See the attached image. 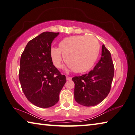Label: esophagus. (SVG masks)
I'll return each mask as SVG.
<instances>
[{
    "instance_id": "esophagus-1",
    "label": "esophagus",
    "mask_w": 135,
    "mask_h": 135,
    "mask_svg": "<svg viewBox=\"0 0 135 135\" xmlns=\"http://www.w3.org/2000/svg\"><path fill=\"white\" fill-rule=\"evenodd\" d=\"M66 80H70L72 79V78L70 77V76H66Z\"/></svg>"
}]
</instances>
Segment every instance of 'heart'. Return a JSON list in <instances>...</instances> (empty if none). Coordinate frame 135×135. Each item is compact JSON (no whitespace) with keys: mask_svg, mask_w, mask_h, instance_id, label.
Wrapping results in <instances>:
<instances>
[{"mask_svg":"<svg viewBox=\"0 0 135 135\" xmlns=\"http://www.w3.org/2000/svg\"><path fill=\"white\" fill-rule=\"evenodd\" d=\"M100 45L92 36L66 37L59 43V48L51 47L50 55L56 68H61L64 56L65 61L75 73H83L90 69L98 57Z\"/></svg>","mask_w":135,"mask_h":135,"instance_id":"obj_1","label":"heart"}]
</instances>
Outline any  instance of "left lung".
Listing matches in <instances>:
<instances>
[{
	"mask_svg": "<svg viewBox=\"0 0 135 135\" xmlns=\"http://www.w3.org/2000/svg\"><path fill=\"white\" fill-rule=\"evenodd\" d=\"M114 66L110 52L102 46L101 58L94 69L88 74L74 76V98L84 106H94L106 98L111 89Z\"/></svg>",
	"mask_w": 135,
	"mask_h": 135,
	"instance_id": "obj_1",
	"label": "left lung"
}]
</instances>
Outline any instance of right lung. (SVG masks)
Segmentation results:
<instances>
[{
	"label": "right lung",
	"instance_id": "obj_1",
	"mask_svg": "<svg viewBox=\"0 0 135 135\" xmlns=\"http://www.w3.org/2000/svg\"><path fill=\"white\" fill-rule=\"evenodd\" d=\"M59 32H44L30 40L20 58L19 80L26 98L41 108L54 105L66 81L53 65L51 43Z\"/></svg>",
	"mask_w": 135,
	"mask_h": 135
}]
</instances>
